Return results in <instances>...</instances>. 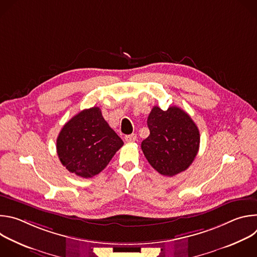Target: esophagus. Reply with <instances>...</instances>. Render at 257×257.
Masks as SVG:
<instances>
[{
	"mask_svg": "<svg viewBox=\"0 0 257 257\" xmlns=\"http://www.w3.org/2000/svg\"><path fill=\"white\" fill-rule=\"evenodd\" d=\"M136 140H137L136 134H130V135L125 136V141H127V142H135Z\"/></svg>",
	"mask_w": 257,
	"mask_h": 257,
	"instance_id": "esophagus-1",
	"label": "esophagus"
}]
</instances>
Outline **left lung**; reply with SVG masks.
<instances>
[{
	"label": "left lung",
	"instance_id": "1",
	"mask_svg": "<svg viewBox=\"0 0 257 257\" xmlns=\"http://www.w3.org/2000/svg\"><path fill=\"white\" fill-rule=\"evenodd\" d=\"M150 136L141 150L151 166L164 176L173 177L189 168L198 150L200 135L191 117L178 106L167 111L154 106L148 119Z\"/></svg>",
	"mask_w": 257,
	"mask_h": 257
}]
</instances>
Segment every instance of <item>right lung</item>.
<instances>
[{
	"mask_svg": "<svg viewBox=\"0 0 257 257\" xmlns=\"http://www.w3.org/2000/svg\"><path fill=\"white\" fill-rule=\"evenodd\" d=\"M123 144L103 119L100 108L93 106L63 126L57 138V154L69 172L91 178L107 166Z\"/></svg>",
	"mask_w": 257,
	"mask_h": 257,
	"instance_id": "1",
	"label": "right lung"
}]
</instances>
